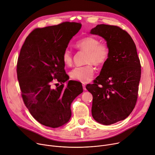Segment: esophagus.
Returning <instances> with one entry per match:
<instances>
[{
    "label": "esophagus",
    "mask_w": 155,
    "mask_h": 155,
    "mask_svg": "<svg viewBox=\"0 0 155 155\" xmlns=\"http://www.w3.org/2000/svg\"><path fill=\"white\" fill-rule=\"evenodd\" d=\"M82 87H83V88H84V91H86V90H87L85 84H82Z\"/></svg>",
    "instance_id": "34e87169"
}]
</instances>
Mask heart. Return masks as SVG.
I'll return each instance as SVG.
<instances>
[{
  "instance_id": "1",
  "label": "heart",
  "mask_w": 155,
  "mask_h": 155,
  "mask_svg": "<svg viewBox=\"0 0 155 155\" xmlns=\"http://www.w3.org/2000/svg\"><path fill=\"white\" fill-rule=\"evenodd\" d=\"M75 48L81 51L86 52L84 66L76 67L70 72V77L82 83H87L92 80L94 75L93 64L97 67L102 66L107 61L110 50L108 45L101 43L95 37L87 36L78 40L75 44ZM62 60L67 67L73 63V54L68 49H65L62 54Z\"/></svg>"
}]
</instances>
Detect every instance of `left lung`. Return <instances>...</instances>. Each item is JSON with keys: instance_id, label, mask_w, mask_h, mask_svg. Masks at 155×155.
<instances>
[{"instance_id": "left-lung-1", "label": "left lung", "mask_w": 155, "mask_h": 155, "mask_svg": "<svg viewBox=\"0 0 155 155\" xmlns=\"http://www.w3.org/2000/svg\"><path fill=\"white\" fill-rule=\"evenodd\" d=\"M91 33L106 40L110 54L100 75L86 88L93 96L94 119L110 125L125 119L135 107L141 73L140 60L132 38L120 27L99 24Z\"/></svg>"}]
</instances>
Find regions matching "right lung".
<instances>
[{
    "label": "right lung",
    "instance_id": "add662e5",
    "mask_svg": "<svg viewBox=\"0 0 155 155\" xmlns=\"http://www.w3.org/2000/svg\"><path fill=\"white\" fill-rule=\"evenodd\" d=\"M82 27L74 22L36 28L26 38L19 53L17 75L23 102L40 124L53 128L70 120L73 101L82 93V84L69 80L62 54ZM56 80L54 89L51 84Z\"/></svg>",
    "mask_w": 155,
    "mask_h": 155
}]
</instances>
